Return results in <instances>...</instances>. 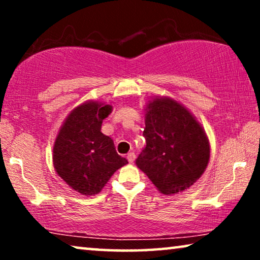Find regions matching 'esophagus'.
<instances>
[{
    "label": "esophagus",
    "mask_w": 260,
    "mask_h": 260,
    "mask_svg": "<svg viewBox=\"0 0 260 260\" xmlns=\"http://www.w3.org/2000/svg\"><path fill=\"white\" fill-rule=\"evenodd\" d=\"M126 158H127V161H129L130 163H134L135 158H136V155H135V152L131 151V152H129V154H127Z\"/></svg>",
    "instance_id": "34e87169"
}]
</instances>
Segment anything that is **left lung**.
I'll list each match as a JSON object with an SVG mask.
<instances>
[{"label":"left lung","instance_id":"left-lung-1","mask_svg":"<svg viewBox=\"0 0 260 260\" xmlns=\"http://www.w3.org/2000/svg\"><path fill=\"white\" fill-rule=\"evenodd\" d=\"M143 136L147 145L136 165L166 195L189 188L209 161L205 131L190 112L170 98L149 102Z\"/></svg>","mask_w":260,"mask_h":260}]
</instances>
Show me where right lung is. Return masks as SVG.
Instances as JSON below:
<instances>
[{
	"label": "right lung",
	"mask_w": 260,
	"mask_h": 260,
	"mask_svg": "<svg viewBox=\"0 0 260 260\" xmlns=\"http://www.w3.org/2000/svg\"><path fill=\"white\" fill-rule=\"evenodd\" d=\"M111 109L95 102L84 103L67 117L55 140L53 163L56 173L83 195L98 194L113 173L127 163L117 154L111 138L101 131Z\"/></svg>",
	"instance_id": "add662e5"
}]
</instances>
